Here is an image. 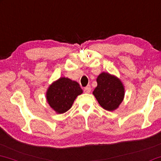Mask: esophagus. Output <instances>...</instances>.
<instances>
[{"label":"esophagus","mask_w":161,"mask_h":161,"mask_svg":"<svg viewBox=\"0 0 161 161\" xmlns=\"http://www.w3.org/2000/svg\"><path fill=\"white\" fill-rule=\"evenodd\" d=\"M91 86L90 85H87V86H86L84 88V91H85V93H89L91 92Z\"/></svg>","instance_id":"34e87169"}]
</instances>
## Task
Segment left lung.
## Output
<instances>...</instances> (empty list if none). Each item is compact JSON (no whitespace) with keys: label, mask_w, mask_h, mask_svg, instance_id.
I'll use <instances>...</instances> for the list:
<instances>
[{"label":"left lung","mask_w":161,"mask_h":161,"mask_svg":"<svg viewBox=\"0 0 161 161\" xmlns=\"http://www.w3.org/2000/svg\"><path fill=\"white\" fill-rule=\"evenodd\" d=\"M97 86L93 94L105 110L113 111L118 108L125 96V88L121 80L114 75L103 72L97 76Z\"/></svg>","instance_id":"8db88e82"}]
</instances>
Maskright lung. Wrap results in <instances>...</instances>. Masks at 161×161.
I'll return each instance as SVG.
<instances>
[{
    "instance_id": "add662e5",
    "label": "right lung",
    "mask_w": 161,
    "mask_h": 161,
    "mask_svg": "<svg viewBox=\"0 0 161 161\" xmlns=\"http://www.w3.org/2000/svg\"><path fill=\"white\" fill-rule=\"evenodd\" d=\"M82 89L76 81L60 77L49 86L46 92L47 102L57 114H63L72 107L73 103Z\"/></svg>"
}]
</instances>
